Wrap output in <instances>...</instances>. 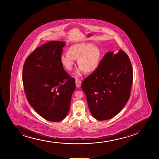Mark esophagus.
Returning <instances> with one entry per match:
<instances>
[{"mask_svg": "<svg viewBox=\"0 0 159 159\" xmlns=\"http://www.w3.org/2000/svg\"><path fill=\"white\" fill-rule=\"evenodd\" d=\"M76 86L77 88H80L81 86V81L79 79H76Z\"/></svg>", "mask_w": 159, "mask_h": 159, "instance_id": "esophagus-1", "label": "esophagus"}]
</instances>
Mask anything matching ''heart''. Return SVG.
I'll return each mask as SVG.
<instances>
[{"label":"heart","mask_w":159,"mask_h":159,"mask_svg":"<svg viewBox=\"0 0 159 159\" xmlns=\"http://www.w3.org/2000/svg\"><path fill=\"white\" fill-rule=\"evenodd\" d=\"M101 52L99 48L93 47L89 43H79L69 48L68 53L61 56L60 61L68 71L71 70L75 65L74 59H78V65L80 67L75 73L79 76L82 71L89 74L95 71L100 61Z\"/></svg>","instance_id":"obj_1"}]
</instances>
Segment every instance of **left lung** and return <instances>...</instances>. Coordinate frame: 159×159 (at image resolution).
Instances as JSON below:
<instances>
[{
	"instance_id": "1",
	"label": "left lung",
	"mask_w": 159,
	"mask_h": 159,
	"mask_svg": "<svg viewBox=\"0 0 159 159\" xmlns=\"http://www.w3.org/2000/svg\"><path fill=\"white\" fill-rule=\"evenodd\" d=\"M133 71L128 55L120 49L104 55L95 71L81 85L93 117L99 120L112 118L129 99Z\"/></svg>"
}]
</instances>
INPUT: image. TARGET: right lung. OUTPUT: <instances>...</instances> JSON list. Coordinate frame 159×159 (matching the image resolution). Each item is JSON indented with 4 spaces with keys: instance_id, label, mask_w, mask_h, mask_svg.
<instances>
[{
    "instance_id": "add662e5",
    "label": "right lung",
    "mask_w": 159,
    "mask_h": 159,
    "mask_svg": "<svg viewBox=\"0 0 159 159\" xmlns=\"http://www.w3.org/2000/svg\"><path fill=\"white\" fill-rule=\"evenodd\" d=\"M61 41H50L37 48L26 59L22 73L24 92L35 111L47 120H63L70 110L75 80L60 61Z\"/></svg>"
}]
</instances>
